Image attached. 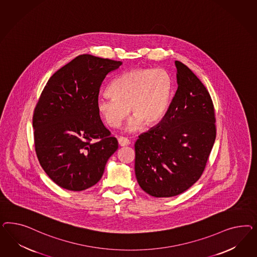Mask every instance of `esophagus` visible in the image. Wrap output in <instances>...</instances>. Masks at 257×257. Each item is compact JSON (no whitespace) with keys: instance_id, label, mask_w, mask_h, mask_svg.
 <instances>
[{"instance_id":"esophagus-1","label":"esophagus","mask_w":257,"mask_h":257,"mask_svg":"<svg viewBox=\"0 0 257 257\" xmlns=\"http://www.w3.org/2000/svg\"><path fill=\"white\" fill-rule=\"evenodd\" d=\"M117 142H118V145H119V146H121V147H123V146H127V145H129V144H130V141L127 140V139H125V138H122V137L118 138Z\"/></svg>"}]
</instances>
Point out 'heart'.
Instances as JSON below:
<instances>
[{
  "label": "heart",
  "mask_w": 257,
  "mask_h": 257,
  "mask_svg": "<svg viewBox=\"0 0 257 257\" xmlns=\"http://www.w3.org/2000/svg\"><path fill=\"white\" fill-rule=\"evenodd\" d=\"M110 97H101L97 108L104 122L117 128L130 113L127 132H136L141 124L152 126L163 118L169 108L172 81L166 70L135 69L113 81L108 88Z\"/></svg>",
  "instance_id": "1"
}]
</instances>
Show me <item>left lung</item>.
<instances>
[{
    "instance_id": "obj_1",
    "label": "left lung",
    "mask_w": 257,
    "mask_h": 257,
    "mask_svg": "<svg viewBox=\"0 0 257 257\" xmlns=\"http://www.w3.org/2000/svg\"><path fill=\"white\" fill-rule=\"evenodd\" d=\"M178 88L163 119L139 137L135 172L156 198L185 192L200 179L216 140L210 94L186 65L175 61Z\"/></svg>"
}]
</instances>
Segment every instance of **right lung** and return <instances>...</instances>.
Listing matches in <instances>:
<instances>
[{"instance_id": "obj_1", "label": "right lung", "mask_w": 257, "mask_h": 257, "mask_svg": "<svg viewBox=\"0 0 257 257\" xmlns=\"http://www.w3.org/2000/svg\"><path fill=\"white\" fill-rule=\"evenodd\" d=\"M122 62L81 55L57 70L33 117L39 163L59 187L81 191L97 184L117 150L97 108L100 86Z\"/></svg>"}]
</instances>
